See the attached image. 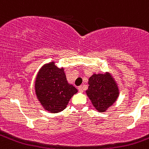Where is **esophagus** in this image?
I'll return each mask as SVG.
<instances>
[{
	"label": "esophagus",
	"instance_id": "obj_1",
	"mask_svg": "<svg viewBox=\"0 0 149 149\" xmlns=\"http://www.w3.org/2000/svg\"><path fill=\"white\" fill-rule=\"evenodd\" d=\"M78 89H79V91L80 92H84V86H79V87H78Z\"/></svg>",
	"mask_w": 149,
	"mask_h": 149
}]
</instances>
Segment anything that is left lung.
Listing matches in <instances>:
<instances>
[{
    "label": "left lung",
    "instance_id": "8db88e82",
    "mask_svg": "<svg viewBox=\"0 0 149 149\" xmlns=\"http://www.w3.org/2000/svg\"><path fill=\"white\" fill-rule=\"evenodd\" d=\"M86 95L94 108L100 112H106L119 96V89L113 76L109 72L94 73L88 80Z\"/></svg>",
    "mask_w": 149,
    "mask_h": 149
}]
</instances>
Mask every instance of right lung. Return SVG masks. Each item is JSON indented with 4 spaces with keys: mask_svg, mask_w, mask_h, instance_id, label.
Segmentation results:
<instances>
[{
    "mask_svg": "<svg viewBox=\"0 0 149 149\" xmlns=\"http://www.w3.org/2000/svg\"><path fill=\"white\" fill-rule=\"evenodd\" d=\"M35 92L43 108L56 113L65 109L77 89L66 79L64 68H58L55 61L44 64L35 80Z\"/></svg>",
    "mask_w": 149,
    "mask_h": 149,
    "instance_id": "1",
    "label": "right lung"
}]
</instances>
